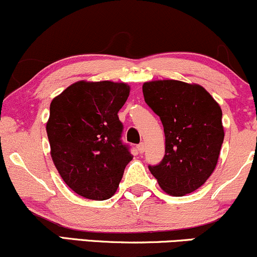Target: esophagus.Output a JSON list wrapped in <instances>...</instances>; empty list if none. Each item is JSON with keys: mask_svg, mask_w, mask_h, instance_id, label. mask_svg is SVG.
I'll use <instances>...</instances> for the list:
<instances>
[{"mask_svg": "<svg viewBox=\"0 0 257 257\" xmlns=\"http://www.w3.org/2000/svg\"><path fill=\"white\" fill-rule=\"evenodd\" d=\"M137 150H138L139 153H143L144 151H145V144H144V143L139 144V145L137 146Z\"/></svg>", "mask_w": 257, "mask_h": 257, "instance_id": "34e87169", "label": "esophagus"}]
</instances>
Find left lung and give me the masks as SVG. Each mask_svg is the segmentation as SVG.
<instances>
[{
    "mask_svg": "<svg viewBox=\"0 0 257 257\" xmlns=\"http://www.w3.org/2000/svg\"><path fill=\"white\" fill-rule=\"evenodd\" d=\"M143 93L166 135L163 161L150 172L170 196L198 190L216 168L225 138L220 105L202 85L175 79L145 82Z\"/></svg>",
    "mask_w": 257,
    "mask_h": 257,
    "instance_id": "left-lung-1",
    "label": "left lung"
}]
</instances>
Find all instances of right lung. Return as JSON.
<instances>
[{
    "label": "right lung",
    "instance_id": "add662e5",
    "mask_svg": "<svg viewBox=\"0 0 257 257\" xmlns=\"http://www.w3.org/2000/svg\"><path fill=\"white\" fill-rule=\"evenodd\" d=\"M129 91L123 82L78 81L52 100L46 131L53 163L84 198H111L133 159L117 114Z\"/></svg>",
    "mask_w": 257,
    "mask_h": 257
}]
</instances>
